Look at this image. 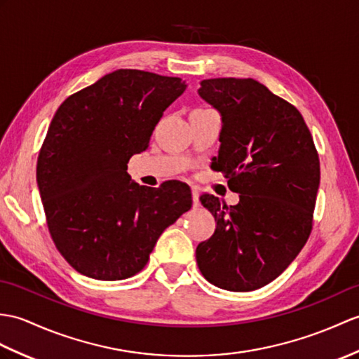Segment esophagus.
I'll use <instances>...</instances> for the list:
<instances>
[{"mask_svg": "<svg viewBox=\"0 0 359 359\" xmlns=\"http://www.w3.org/2000/svg\"><path fill=\"white\" fill-rule=\"evenodd\" d=\"M191 193H193V206H194V208H198V205H200L198 189H197L196 187H193V189H191Z\"/></svg>", "mask_w": 359, "mask_h": 359, "instance_id": "1", "label": "esophagus"}]
</instances>
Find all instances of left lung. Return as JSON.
<instances>
[{
	"label": "left lung",
	"instance_id": "8db88e82",
	"mask_svg": "<svg viewBox=\"0 0 359 359\" xmlns=\"http://www.w3.org/2000/svg\"><path fill=\"white\" fill-rule=\"evenodd\" d=\"M198 96L222 118L211 166L240 200L200 197L217 226L198 243L197 264L214 286L248 292L277 278L309 238L320 159L302 113L258 81L203 79Z\"/></svg>",
	"mask_w": 359,
	"mask_h": 359
}]
</instances>
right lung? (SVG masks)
Here are the masks:
<instances>
[{
    "mask_svg": "<svg viewBox=\"0 0 359 359\" xmlns=\"http://www.w3.org/2000/svg\"><path fill=\"white\" fill-rule=\"evenodd\" d=\"M187 90L180 78L121 69L69 96L50 123L36 165L57 251L86 277L114 281L145 268L162 232L187 212L189 187L133 182L163 111Z\"/></svg>",
    "mask_w": 359,
    "mask_h": 359,
    "instance_id": "add662e5",
    "label": "right lung"
}]
</instances>
